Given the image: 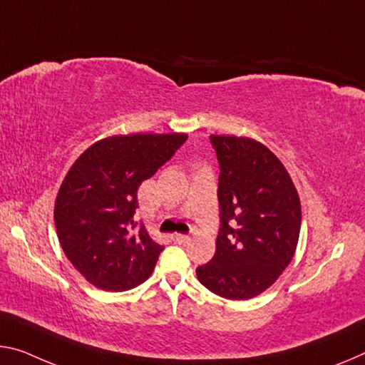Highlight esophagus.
<instances>
[{
    "instance_id": "obj_1",
    "label": "esophagus",
    "mask_w": 365,
    "mask_h": 365,
    "mask_svg": "<svg viewBox=\"0 0 365 365\" xmlns=\"http://www.w3.org/2000/svg\"><path fill=\"white\" fill-rule=\"evenodd\" d=\"M172 240L177 242V244H187V242L190 240V237L185 235V234H173Z\"/></svg>"
}]
</instances>
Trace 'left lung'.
<instances>
[{
  "instance_id": "obj_1",
  "label": "left lung",
  "mask_w": 365,
  "mask_h": 365,
  "mask_svg": "<svg viewBox=\"0 0 365 365\" xmlns=\"http://www.w3.org/2000/svg\"><path fill=\"white\" fill-rule=\"evenodd\" d=\"M210 141L219 162L221 229L216 253L196 276L224 299H252L291 263L302 221L300 200L284 165L262 143L216 135Z\"/></svg>"
}]
</instances>
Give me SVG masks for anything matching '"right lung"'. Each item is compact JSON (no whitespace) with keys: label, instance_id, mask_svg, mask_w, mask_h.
I'll return each mask as SVG.
<instances>
[{"label":"right lung","instance_id":"right-lung-1","mask_svg":"<svg viewBox=\"0 0 365 365\" xmlns=\"http://www.w3.org/2000/svg\"><path fill=\"white\" fill-rule=\"evenodd\" d=\"M187 135H126L97 141L79 155L61 183L55 225L65 255L91 284L121 292L151 276L164 247L135 221L138 188Z\"/></svg>","mask_w":365,"mask_h":365}]
</instances>
